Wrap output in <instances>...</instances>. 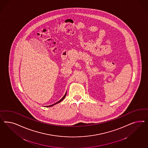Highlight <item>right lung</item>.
<instances>
[{"label":"right lung","mask_w":148,"mask_h":148,"mask_svg":"<svg viewBox=\"0 0 148 148\" xmlns=\"http://www.w3.org/2000/svg\"><path fill=\"white\" fill-rule=\"evenodd\" d=\"M66 94H67V92H66V94H64V95L63 97L62 98V99H60L58 101V102H56V103H54V104H53V105H49V106H46V107L47 108H48V107H51V106H54V105H56V104H57V103H60L61 101H62L64 99V98L66 97Z\"/></svg>","instance_id":"1"}]
</instances>
